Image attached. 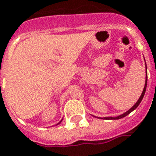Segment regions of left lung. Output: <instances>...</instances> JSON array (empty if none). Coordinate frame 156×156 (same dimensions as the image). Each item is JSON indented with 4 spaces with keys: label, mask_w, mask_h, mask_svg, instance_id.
Listing matches in <instances>:
<instances>
[{
    "label": "left lung",
    "mask_w": 156,
    "mask_h": 156,
    "mask_svg": "<svg viewBox=\"0 0 156 156\" xmlns=\"http://www.w3.org/2000/svg\"><path fill=\"white\" fill-rule=\"evenodd\" d=\"M145 61V60H144ZM145 70H146V77H145V83H144V89H143V92L141 94V95L140 97L139 98V100L138 101L135 103L133 106H132L131 108L129 109L128 111H127L126 112H124L123 114H122V115H120V116H115V117H113V116H109V117H103V119L105 120H117V119H121V118H122V117H125L126 116H127L129 113H131L133 111H134L135 109L137 108L138 106L140 104V102L142 101L143 98L144 96V94H145V91H146V87H147V67H146V63H145ZM97 118H99V117H97Z\"/></svg>",
    "instance_id": "1"
}]
</instances>
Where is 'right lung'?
<instances>
[{"instance_id":"add662e5","label":"right lung","mask_w":156,"mask_h":156,"mask_svg":"<svg viewBox=\"0 0 156 156\" xmlns=\"http://www.w3.org/2000/svg\"><path fill=\"white\" fill-rule=\"evenodd\" d=\"M62 120H63V118H62V120H61V121H60L59 122H58V123L56 124V125H58V124H60V123H61V122H62Z\"/></svg>"}]
</instances>
